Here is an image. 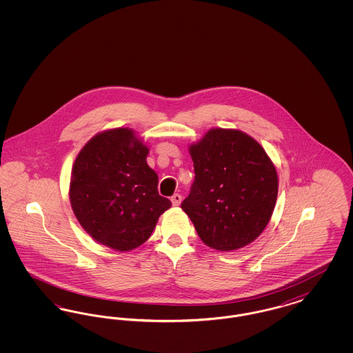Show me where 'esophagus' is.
Masks as SVG:
<instances>
[{
	"instance_id": "esophagus-1",
	"label": "esophagus",
	"mask_w": 353,
	"mask_h": 353,
	"mask_svg": "<svg viewBox=\"0 0 353 353\" xmlns=\"http://www.w3.org/2000/svg\"><path fill=\"white\" fill-rule=\"evenodd\" d=\"M181 200H183V197L180 196V194H173L172 196V199H170V201H172V203H173V206H179L180 203H181Z\"/></svg>"
}]
</instances>
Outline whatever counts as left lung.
Returning a JSON list of instances; mask_svg holds the SVG:
<instances>
[{"instance_id":"1","label":"left lung","mask_w":353,"mask_h":353,"mask_svg":"<svg viewBox=\"0 0 353 353\" xmlns=\"http://www.w3.org/2000/svg\"><path fill=\"white\" fill-rule=\"evenodd\" d=\"M194 183L181 209L202 242L219 252L252 243L266 229L278 174L262 145L239 130L212 128L189 145Z\"/></svg>"}]
</instances>
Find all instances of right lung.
<instances>
[{"label": "right lung", "instance_id": "right-lung-1", "mask_svg": "<svg viewBox=\"0 0 353 353\" xmlns=\"http://www.w3.org/2000/svg\"><path fill=\"white\" fill-rule=\"evenodd\" d=\"M150 148L131 128H111L79 151L68 197L84 232L117 252L143 245L172 202L157 190V173L147 164Z\"/></svg>", "mask_w": 353, "mask_h": 353}]
</instances>
